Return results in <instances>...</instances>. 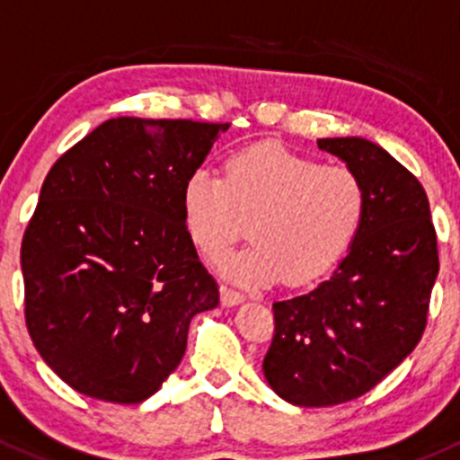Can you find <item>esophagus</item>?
Instances as JSON below:
<instances>
[{
	"mask_svg": "<svg viewBox=\"0 0 460 460\" xmlns=\"http://www.w3.org/2000/svg\"><path fill=\"white\" fill-rule=\"evenodd\" d=\"M219 291H221V305H224V307H234V305L243 303L245 300V296L241 294V291L230 289L228 285H221Z\"/></svg>",
	"mask_w": 460,
	"mask_h": 460,
	"instance_id": "obj_1",
	"label": "esophagus"
}]
</instances>
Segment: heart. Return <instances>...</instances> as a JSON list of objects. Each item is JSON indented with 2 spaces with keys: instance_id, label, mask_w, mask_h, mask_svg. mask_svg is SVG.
<instances>
[{
  "instance_id": "1",
  "label": "heart",
  "mask_w": 460,
  "mask_h": 460,
  "mask_svg": "<svg viewBox=\"0 0 460 460\" xmlns=\"http://www.w3.org/2000/svg\"><path fill=\"white\" fill-rule=\"evenodd\" d=\"M190 241L217 259L245 232L254 243L221 261L248 288L305 285L320 279L349 250L367 215V189L347 166H324L279 145H256L224 164L192 171L181 190Z\"/></svg>"
}]
</instances>
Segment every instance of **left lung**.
<instances>
[{"instance_id":"obj_1","label":"left lung","mask_w":460,"mask_h":460,"mask_svg":"<svg viewBox=\"0 0 460 460\" xmlns=\"http://www.w3.org/2000/svg\"><path fill=\"white\" fill-rule=\"evenodd\" d=\"M367 189V215L338 270L309 294L280 300L263 373L294 406L362 397L412 353L438 274L437 232L421 181L364 137H323Z\"/></svg>"}]
</instances>
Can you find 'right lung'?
<instances>
[{
    "label": "right lung",
    "mask_w": 460,
    "mask_h": 460,
    "mask_svg": "<svg viewBox=\"0 0 460 460\" xmlns=\"http://www.w3.org/2000/svg\"><path fill=\"white\" fill-rule=\"evenodd\" d=\"M228 127L111 118L48 172L22 241L26 327L81 394L149 399L184 358L192 315L219 305L181 190Z\"/></svg>",
    "instance_id": "1"
}]
</instances>
